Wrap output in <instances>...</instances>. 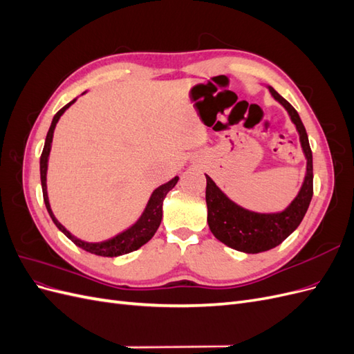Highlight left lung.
I'll use <instances>...</instances> for the list:
<instances>
[{"label": "left lung", "instance_id": "obj_1", "mask_svg": "<svg viewBox=\"0 0 354 354\" xmlns=\"http://www.w3.org/2000/svg\"><path fill=\"white\" fill-rule=\"evenodd\" d=\"M269 91L291 116L299 134L303 152L307 159L306 177L295 199L281 212L261 214L245 209L230 201L212 178L207 177L205 199L208 207V226L220 242L230 248L246 254L269 251L282 243L303 221L313 196V155L308 145L306 128L299 120L298 112L282 95L269 85Z\"/></svg>", "mask_w": 354, "mask_h": 354}]
</instances>
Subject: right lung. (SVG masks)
Segmentation results:
<instances>
[{"label":"right lung","instance_id":"add662e5","mask_svg":"<svg viewBox=\"0 0 354 354\" xmlns=\"http://www.w3.org/2000/svg\"><path fill=\"white\" fill-rule=\"evenodd\" d=\"M75 100H77V99H73L66 106H63V108L55 115V118H53L50 130H48L47 137H46V145H44V149H42V153H41L39 173H41L42 196H44L46 208L50 214L53 223H55L57 226V229L65 233L66 238H69L75 245L80 246V248L85 250L87 252H91V254H95V255H102V257H118V255L133 252V251L138 250L140 246H143L146 242H149L153 238V234L156 233L159 224H160V220H162L164 199H165L168 192L177 185L178 177H174L173 180H169L168 183L155 189L151 199H149V202H147V205H146L143 214L140 216V218H138L131 227H128L122 233L116 234V236H113L112 239L103 241V242H85V241L75 238L73 234L69 230L63 227L62 224L57 221V218L55 217V214H53V211L50 208L48 195H47V167H48V156H50V151H51L53 133H55V128H56V124L60 120V116L65 113V111L69 108L72 103H75Z\"/></svg>","mask_w":354,"mask_h":354}]
</instances>
